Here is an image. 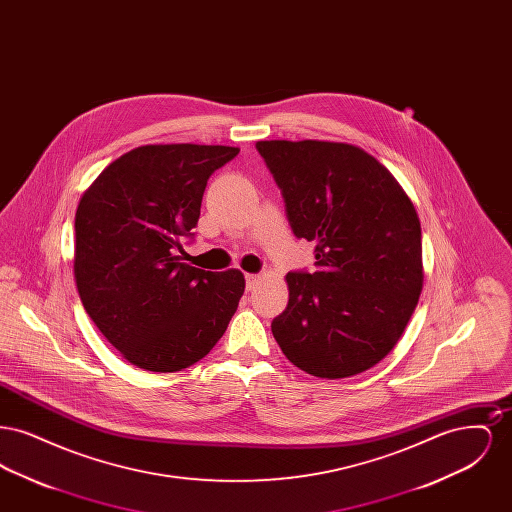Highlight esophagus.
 Returning a JSON list of instances; mask_svg holds the SVG:
<instances>
[{"label": "esophagus", "instance_id": "obj_1", "mask_svg": "<svg viewBox=\"0 0 512 512\" xmlns=\"http://www.w3.org/2000/svg\"><path fill=\"white\" fill-rule=\"evenodd\" d=\"M259 280H261L259 274H245V290L251 292L259 284Z\"/></svg>", "mask_w": 512, "mask_h": 512}]
</instances>
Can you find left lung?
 Instances as JSON below:
<instances>
[{
  "mask_svg": "<svg viewBox=\"0 0 512 512\" xmlns=\"http://www.w3.org/2000/svg\"><path fill=\"white\" fill-rule=\"evenodd\" d=\"M293 236L313 242L315 272H288L290 301L270 328L290 363L347 378L380 363L422 292V236L414 205L391 172L359 147L255 144Z\"/></svg>",
  "mask_w": 512,
  "mask_h": 512,
  "instance_id": "8db88e82",
  "label": "left lung"
}]
</instances>
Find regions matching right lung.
<instances>
[{
  "label": "right lung",
  "mask_w": 512,
  "mask_h": 512,
  "mask_svg": "<svg viewBox=\"0 0 512 512\" xmlns=\"http://www.w3.org/2000/svg\"><path fill=\"white\" fill-rule=\"evenodd\" d=\"M238 147L142 146L124 153L82 195L74 278L80 301L122 357L151 372H176L222 338L244 293L236 268L182 263L194 240L207 180Z\"/></svg>",
  "instance_id": "obj_1"
}]
</instances>
